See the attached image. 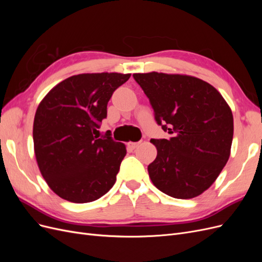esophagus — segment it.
I'll list each match as a JSON object with an SVG mask.
<instances>
[{"instance_id":"34e87169","label":"esophagus","mask_w":262,"mask_h":262,"mask_svg":"<svg viewBox=\"0 0 262 262\" xmlns=\"http://www.w3.org/2000/svg\"><path fill=\"white\" fill-rule=\"evenodd\" d=\"M140 143H141V142H129L128 146H129L131 149H134V148H137V147L140 145Z\"/></svg>"}]
</instances>
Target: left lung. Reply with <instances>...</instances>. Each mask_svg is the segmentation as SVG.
I'll use <instances>...</instances> for the list:
<instances>
[{
    "label": "left lung",
    "mask_w": 262,
    "mask_h": 262,
    "mask_svg": "<svg viewBox=\"0 0 262 262\" xmlns=\"http://www.w3.org/2000/svg\"><path fill=\"white\" fill-rule=\"evenodd\" d=\"M158 125L168 140L152 139L157 156L147 167L154 186L176 199L205 191L226 165L234 133L231 108L212 85L179 74L137 73Z\"/></svg>",
    "instance_id": "left-lung-1"
}]
</instances>
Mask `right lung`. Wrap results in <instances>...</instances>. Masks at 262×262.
I'll list each match as a JSON object with an SVG mask.
<instances>
[{"label":"right lung","instance_id":"obj_1","mask_svg":"<svg viewBox=\"0 0 262 262\" xmlns=\"http://www.w3.org/2000/svg\"><path fill=\"white\" fill-rule=\"evenodd\" d=\"M131 74H78L47 94L34 120V146L39 169L62 199L87 203L113 188L125 146L97 129L107 118L114 92Z\"/></svg>","mask_w":262,"mask_h":262}]
</instances>
